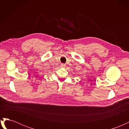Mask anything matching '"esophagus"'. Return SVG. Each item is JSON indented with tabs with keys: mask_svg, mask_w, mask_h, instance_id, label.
Segmentation results:
<instances>
[{
	"mask_svg": "<svg viewBox=\"0 0 129 129\" xmlns=\"http://www.w3.org/2000/svg\"><path fill=\"white\" fill-rule=\"evenodd\" d=\"M61 67H62V68L66 67V64H64V63H62V64H61Z\"/></svg>",
	"mask_w": 129,
	"mask_h": 129,
	"instance_id": "1",
	"label": "esophagus"
}]
</instances>
